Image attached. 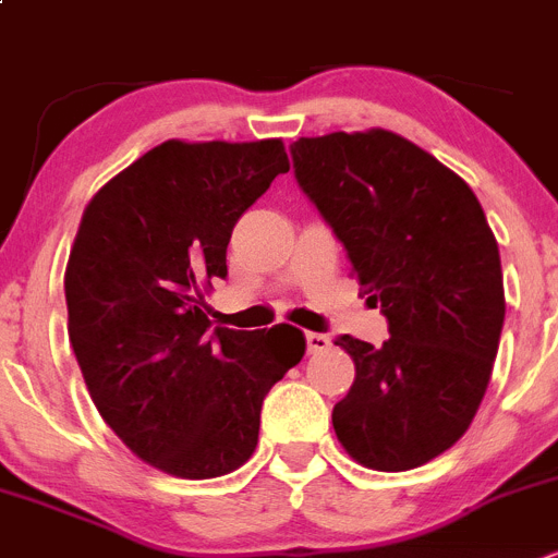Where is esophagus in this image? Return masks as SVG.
Segmentation results:
<instances>
[{
    "label": "esophagus",
    "instance_id": "1",
    "mask_svg": "<svg viewBox=\"0 0 558 558\" xmlns=\"http://www.w3.org/2000/svg\"><path fill=\"white\" fill-rule=\"evenodd\" d=\"M329 345L331 340L326 335H320V331H306V349H310V354H324Z\"/></svg>",
    "mask_w": 558,
    "mask_h": 558
}]
</instances>
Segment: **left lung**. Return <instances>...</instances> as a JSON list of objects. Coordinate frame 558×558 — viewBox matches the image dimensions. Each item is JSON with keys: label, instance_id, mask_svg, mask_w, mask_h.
I'll return each mask as SVG.
<instances>
[{"label": "left lung", "instance_id": "8db88e82", "mask_svg": "<svg viewBox=\"0 0 558 558\" xmlns=\"http://www.w3.org/2000/svg\"><path fill=\"white\" fill-rule=\"evenodd\" d=\"M290 155L390 329L379 349L337 337L356 367L337 439L365 468H421L468 432L493 376L506 315L493 229L468 182L396 132L299 137Z\"/></svg>", "mask_w": 558, "mask_h": 558}]
</instances>
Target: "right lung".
<instances>
[{
    "instance_id": "obj_1",
    "label": "right lung",
    "mask_w": 558,
    "mask_h": 558,
    "mask_svg": "<svg viewBox=\"0 0 558 558\" xmlns=\"http://www.w3.org/2000/svg\"><path fill=\"white\" fill-rule=\"evenodd\" d=\"M288 171L279 137L166 141L82 213L65 268L71 349L107 426L162 473L240 468L265 396L304 356L295 326H213L202 295L227 276L238 218Z\"/></svg>"
}]
</instances>
